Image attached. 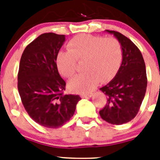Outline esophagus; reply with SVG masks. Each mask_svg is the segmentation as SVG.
<instances>
[{"label":"esophagus","instance_id":"obj_1","mask_svg":"<svg viewBox=\"0 0 160 160\" xmlns=\"http://www.w3.org/2000/svg\"><path fill=\"white\" fill-rule=\"evenodd\" d=\"M93 94L92 93H90V94H82L81 97L82 98H90L92 97Z\"/></svg>","mask_w":160,"mask_h":160}]
</instances>
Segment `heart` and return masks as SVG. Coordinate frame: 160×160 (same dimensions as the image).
Wrapping results in <instances>:
<instances>
[{"instance_id": "b5f03b06", "label": "heart", "mask_w": 160, "mask_h": 160, "mask_svg": "<svg viewBox=\"0 0 160 160\" xmlns=\"http://www.w3.org/2000/svg\"><path fill=\"white\" fill-rule=\"evenodd\" d=\"M68 49L59 52L57 57L58 68L64 77H73L78 70V61L84 60V73L69 82L70 88L76 92L88 93L99 79L106 82L112 78L122 63V46L113 37L78 35L69 42Z\"/></svg>"}]
</instances>
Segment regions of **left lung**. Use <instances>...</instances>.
Returning a JSON list of instances; mask_svg holds the SVG:
<instances>
[{
	"instance_id": "left-lung-1",
	"label": "left lung",
	"mask_w": 160,
	"mask_h": 160,
	"mask_svg": "<svg viewBox=\"0 0 160 160\" xmlns=\"http://www.w3.org/2000/svg\"><path fill=\"white\" fill-rule=\"evenodd\" d=\"M106 32L119 41L122 61L114 78L100 88L107 102L99 114L109 123L121 125L132 120L139 111L148 85L146 66L140 50L129 38L116 31Z\"/></svg>"
}]
</instances>
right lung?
I'll use <instances>...</instances> for the list:
<instances>
[{
  "label": "right lung",
  "mask_w": 160,
  "mask_h": 160,
  "mask_svg": "<svg viewBox=\"0 0 160 160\" xmlns=\"http://www.w3.org/2000/svg\"><path fill=\"white\" fill-rule=\"evenodd\" d=\"M65 35L46 32L29 44L21 58L18 88L22 104L37 123L48 128L64 125L74 114L79 95L64 94L66 82L57 67Z\"/></svg>",
  "instance_id": "add662e5"
}]
</instances>
